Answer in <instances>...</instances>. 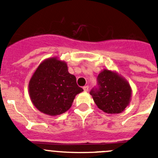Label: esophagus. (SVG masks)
<instances>
[{"label":"esophagus","instance_id":"esophagus-1","mask_svg":"<svg viewBox=\"0 0 158 158\" xmlns=\"http://www.w3.org/2000/svg\"><path fill=\"white\" fill-rule=\"evenodd\" d=\"M83 89H84V91H85V92H88V91H89V86H88V85L84 86Z\"/></svg>","mask_w":158,"mask_h":158}]
</instances>
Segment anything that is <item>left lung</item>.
<instances>
[{
    "mask_svg": "<svg viewBox=\"0 0 158 158\" xmlns=\"http://www.w3.org/2000/svg\"><path fill=\"white\" fill-rule=\"evenodd\" d=\"M97 81L99 87L90 92L96 106L107 114L123 112L129 105L132 94L127 81L118 73L107 69L99 73Z\"/></svg>",
    "mask_w": 158,
    "mask_h": 158,
    "instance_id": "obj_1",
    "label": "left lung"
}]
</instances>
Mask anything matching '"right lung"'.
<instances>
[{"mask_svg":"<svg viewBox=\"0 0 158 158\" xmlns=\"http://www.w3.org/2000/svg\"><path fill=\"white\" fill-rule=\"evenodd\" d=\"M82 91L74 75L68 72L66 62L57 57L43 61L28 84L32 104L42 113L51 116L68 111L75 96Z\"/></svg>","mask_w":158,"mask_h":158,"instance_id":"add662e5","label":"right lung"}]
</instances>
